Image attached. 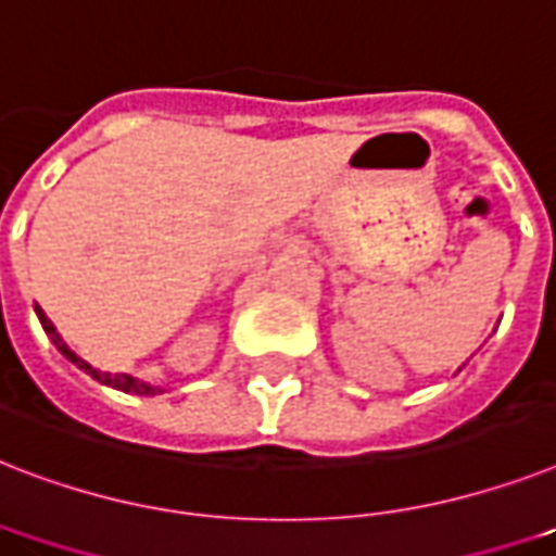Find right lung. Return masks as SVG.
I'll list each match as a JSON object with an SVG mask.
<instances>
[{
	"label": "right lung",
	"mask_w": 556,
	"mask_h": 556,
	"mask_svg": "<svg viewBox=\"0 0 556 556\" xmlns=\"http://www.w3.org/2000/svg\"><path fill=\"white\" fill-rule=\"evenodd\" d=\"M36 317H39V323H42L45 333L51 337V342L59 349V354L65 356V359H71V363L76 365V368H83L85 374H90L93 380H99L102 386H111V388H119V391H125V394H139V396H151V394H160V388H153L148 386V382L137 380V377H130V374H105V371H99V368H93L90 363H85L83 356H76L74 351L67 349L65 340L59 337L56 331V325L51 323V319L45 317V311L42 308H36Z\"/></svg>",
	"instance_id": "1"
}]
</instances>
